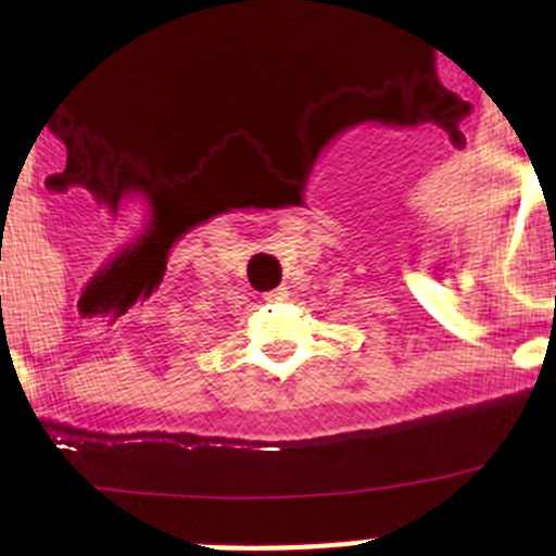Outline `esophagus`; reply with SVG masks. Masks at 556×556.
<instances>
[{"mask_svg": "<svg viewBox=\"0 0 556 556\" xmlns=\"http://www.w3.org/2000/svg\"><path fill=\"white\" fill-rule=\"evenodd\" d=\"M289 292L287 287H278V289H269V292H264V301L267 303H278V301H287Z\"/></svg>", "mask_w": 556, "mask_h": 556, "instance_id": "obj_1", "label": "esophagus"}]
</instances>
